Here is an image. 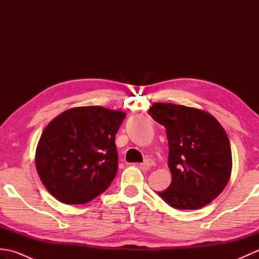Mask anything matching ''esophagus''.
<instances>
[{
	"mask_svg": "<svg viewBox=\"0 0 259 259\" xmlns=\"http://www.w3.org/2000/svg\"><path fill=\"white\" fill-rule=\"evenodd\" d=\"M142 166H144V168L150 169L151 167L155 166V161H153L152 159H146V160L142 162Z\"/></svg>",
	"mask_w": 259,
	"mask_h": 259,
	"instance_id": "esophagus-1",
	"label": "esophagus"
}]
</instances>
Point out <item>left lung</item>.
Here are the masks:
<instances>
[{
	"label": "left lung",
	"mask_w": 259,
	"mask_h": 259,
	"mask_svg": "<svg viewBox=\"0 0 259 259\" xmlns=\"http://www.w3.org/2000/svg\"><path fill=\"white\" fill-rule=\"evenodd\" d=\"M148 113L164 125L169 144L172 181L158 195L183 210L210 203L232 175V149L223 125L207 111L175 103H155Z\"/></svg>",
	"instance_id": "left-lung-1"
}]
</instances>
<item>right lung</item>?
Listing matches in <instances>:
<instances>
[{
    "instance_id": "add662e5",
    "label": "right lung",
    "mask_w": 259,
    "mask_h": 259,
    "mask_svg": "<svg viewBox=\"0 0 259 259\" xmlns=\"http://www.w3.org/2000/svg\"><path fill=\"white\" fill-rule=\"evenodd\" d=\"M125 113L100 106L60 113L43 130L35 151L42 184L59 201L82 205L112 183L118 170L114 138Z\"/></svg>"
}]
</instances>
